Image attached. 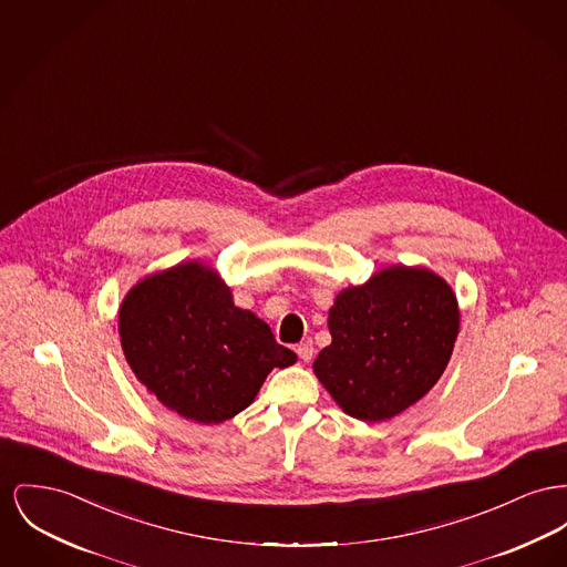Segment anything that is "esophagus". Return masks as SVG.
<instances>
[{"mask_svg":"<svg viewBox=\"0 0 567 567\" xmlns=\"http://www.w3.org/2000/svg\"><path fill=\"white\" fill-rule=\"evenodd\" d=\"M298 358H300L301 362H310L312 360V355H315V347H312V342H301L298 344Z\"/></svg>","mask_w":567,"mask_h":567,"instance_id":"1","label":"esophagus"}]
</instances>
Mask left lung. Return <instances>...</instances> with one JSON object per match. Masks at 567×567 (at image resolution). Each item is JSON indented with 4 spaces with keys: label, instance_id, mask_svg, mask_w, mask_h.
<instances>
[{
    "label": "left lung",
    "instance_id": "8db88e82",
    "mask_svg": "<svg viewBox=\"0 0 567 567\" xmlns=\"http://www.w3.org/2000/svg\"><path fill=\"white\" fill-rule=\"evenodd\" d=\"M458 321V303L443 278L388 267L336 298L328 321L332 344L315 360V374L351 417L390 420L439 381Z\"/></svg>",
    "mask_w": 567,
    "mask_h": 567
}]
</instances>
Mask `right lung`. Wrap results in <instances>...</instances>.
Here are the masks:
<instances>
[{"label": "right lung", "mask_w": 567, "mask_h": 567, "mask_svg": "<svg viewBox=\"0 0 567 567\" xmlns=\"http://www.w3.org/2000/svg\"><path fill=\"white\" fill-rule=\"evenodd\" d=\"M120 336L136 379L197 424L231 420L255 400L274 368L298 360L199 264L141 280L122 303Z\"/></svg>", "instance_id": "add662e5"}]
</instances>
